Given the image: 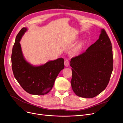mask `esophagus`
Returning <instances> with one entry per match:
<instances>
[{
  "label": "esophagus",
  "mask_w": 123,
  "mask_h": 123,
  "mask_svg": "<svg viewBox=\"0 0 123 123\" xmlns=\"http://www.w3.org/2000/svg\"><path fill=\"white\" fill-rule=\"evenodd\" d=\"M65 66L66 67H68L69 66V62H68V61L66 60L65 61Z\"/></svg>",
  "instance_id": "34e87169"
}]
</instances>
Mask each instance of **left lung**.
<instances>
[{
    "label": "left lung",
    "instance_id": "obj_1",
    "mask_svg": "<svg viewBox=\"0 0 123 123\" xmlns=\"http://www.w3.org/2000/svg\"><path fill=\"white\" fill-rule=\"evenodd\" d=\"M71 84L79 97L90 98L99 94L109 84L113 70L112 49L110 39L101 29L98 39L85 52L73 57Z\"/></svg>",
    "mask_w": 123,
    "mask_h": 123
}]
</instances>
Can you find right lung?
Instances as JSON below:
<instances>
[{
	"label": "right lung",
	"mask_w": 123,
	"mask_h": 123,
	"mask_svg": "<svg viewBox=\"0 0 123 123\" xmlns=\"http://www.w3.org/2000/svg\"><path fill=\"white\" fill-rule=\"evenodd\" d=\"M27 30L26 27L21 29L12 48V66L13 75L28 93L44 95L51 90L58 74L64 68V60L63 58H59L40 66H34L28 62L24 57L19 43Z\"/></svg>",
	"instance_id": "add662e5"
}]
</instances>
